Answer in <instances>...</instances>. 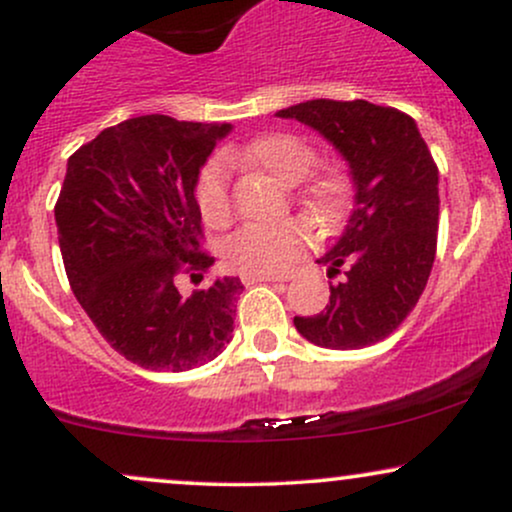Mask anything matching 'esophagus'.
<instances>
[{
    "label": "esophagus",
    "instance_id": "esophagus-1",
    "mask_svg": "<svg viewBox=\"0 0 512 512\" xmlns=\"http://www.w3.org/2000/svg\"><path fill=\"white\" fill-rule=\"evenodd\" d=\"M260 281H284V276H272V274H243V284H245V286L260 284Z\"/></svg>",
    "mask_w": 512,
    "mask_h": 512
}]
</instances>
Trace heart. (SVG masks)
Returning a JSON list of instances; mask_svg holds the SVG:
<instances>
[{
    "label": "heart",
    "mask_w": 512,
    "mask_h": 512,
    "mask_svg": "<svg viewBox=\"0 0 512 512\" xmlns=\"http://www.w3.org/2000/svg\"><path fill=\"white\" fill-rule=\"evenodd\" d=\"M228 161L243 158L250 166L274 175L284 185L301 182L313 168L315 151L296 134H264L238 154H228ZM298 192V207L313 226H330L342 216L346 204L344 173L334 166L311 170ZM195 202L202 219L209 226H226L231 221V182L223 158H211L199 170L195 182ZM308 245V231L298 221L248 223L238 228L223 245V257L233 269L243 274H281L303 255Z\"/></svg>",
    "instance_id": "heart-1"
}]
</instances>
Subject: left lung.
Instances as JSON below:
<instances>
[{
    "instance_id": "1",
    "label": "left lung",
    "mask_w": 512,
    "mask_h": 512,
    "mask_svg": "<svg viewBox=\"0 0 512 512\" xmlns=\"http://www.w3.org/2000/svg\"><path fill=\"white\" fill-rule=\"evenodd\" d=\"M276 117L313 127L342 154L354 182V211L334 248L317 260L330 303L313 317H293L310 344L363 349L390 337L426 289L438 240V168L409 115L368 101L317 98Z\"/></svg>"
}]
</instances>
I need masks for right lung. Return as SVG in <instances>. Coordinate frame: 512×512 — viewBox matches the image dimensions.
<instances>
[{
	"label": "right lung",
	"mask_w": 512,
	"mask_h": 512,
	"mask_svg": "<svg viewBox=\"0 0 512 512\" xmlns=\"http://www.w3.org/2000/svg\"><path fill=\"white\" fill-rule=\"evenodd\" d=\"M231 125L142 115L103 129L69 156L55 204L64 269L105 342L149 370L182 373L231 342L238 276L182 296L180 274L202 281L195 182Z\"/></svg>",
	"instance_id": "obj_1"
}]
</instances>
